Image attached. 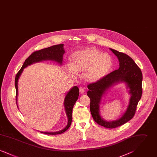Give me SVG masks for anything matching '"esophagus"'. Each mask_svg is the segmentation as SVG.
Segmentation results:
<instances>
[{
  "label": "esophagus",
  "mask_w": 157,
  "mask_h": 157,
  "mask_svg": "<svg viewBox=\"0 0 157 157\" xmlns=\"http://www.w3.org/2000/svg\"><path fill=\"white\" fill-rule=\"evenodd\" d=\"M79 92H80L81 94H83L85 92L84 88H82V87H80V88H79Z\"/></svg>",
  "instance_id": "esophagus-1"
}]
</instances>
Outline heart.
Returning a JSON list of instances; mask_svg holds the SVG:
<instances>
[{
    "mask_svg": "<svg viewBox=\"0 0 157 157\" xmlns=\"http://www.w3.org/2000/svg\"><path fill=\"white\" fill-rule=\"evenodd\" d=\"M112 65V58L109 54L90 48L74 53L67 70L71 75H75L78 71L83 72L82 76L85 81L95 82L107 75Z\"/></svg>",
    "mask_w": 157,
    "mask_h": 157,
    "instance_id": "b5f03b06",
    "label": "heart"
}]
</instances>
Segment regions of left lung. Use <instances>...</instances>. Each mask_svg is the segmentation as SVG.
Here are the masks:
<instances>
[{
	"label": "left lung",
	"instance_id": "obj_1",
	"mask_svg": "<svg viewBox=\"0 0 157 157\" xmlns=\"http://www.w3.org/2000/svg\"><path fill=\"white\" fill-rule=\"evenodd\" d=\"M120 62V67L104 76L101 79L88 85L87 92L90 97V110L94 121L98 124L107 128H115L120 127L131 120L134 116L136 106L142 96V72L134 60L127 54L109 49ZM124 82L131 95L127 109L119 119L112 121L104 120L100 114V104L101 98L106 91L112 86Z\"/></svg>",
	"mask_w": 157,
	"mask_h": 157
}]
</instances>
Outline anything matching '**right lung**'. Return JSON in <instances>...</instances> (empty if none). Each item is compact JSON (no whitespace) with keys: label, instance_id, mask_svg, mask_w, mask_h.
<instances>
[{"label":"right lung","instance_id":"right-lung-1","mask_svg":"<svg viewBox=\"0 0 157 157\" xmlns=\"http://www.w3.org/2000/svg\"><path fill=\"white\" fill-rule=\"evenodd\" d=\"M65 51L63 48V44L53 45L51 47L45 48L39 51L32 53L30 56L25 60L23 65L20 69V71L17 72L15 78V85L16 92V104H17V95H18V80L22 73L24 68L27 67L28 66L30 65L33 63H37L39 62H42L43 60H52L56 62L60 65L62 64L63 61V55ZM79 94V88L77 86L72 87L69 92H67L64 99V107L65 109V112L67 113V125L63 129L54 132H40L41 133H44L45 134L48 135H57L62 134L65 132L71 125L72 118V109L78 99ZM17 108L18 105H17Z\"/></svg>","mask_w":157,"mask_h":157}]
</instances>
